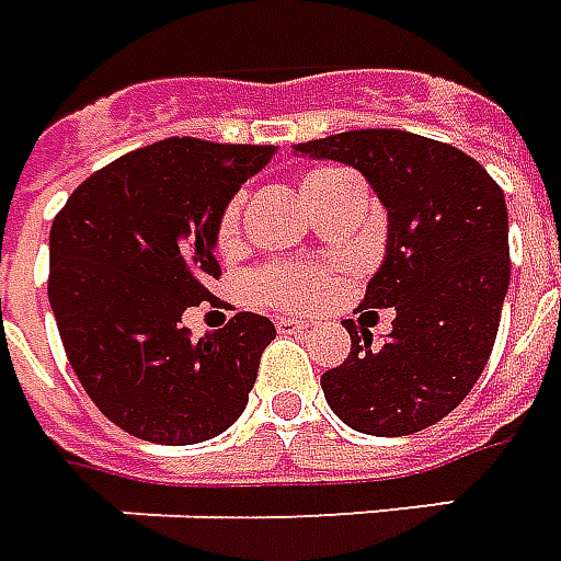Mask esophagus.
Masks as SVG:
<instances>
[{"mask_svg":"<svg viewBox=\"0 0 561 561\" xmlns=\"http://www.w3.org/2000/svg\"><path fill=\"white\" fill-rule=\"evenodd\" d=\"M274 325H277V332H280V335H299V332L308 329V323L299 320V317H277Z\"/></svg>","mask_w":561,"mask_h":561,"instance_id":"esophagus-1","label":"esophagus"}]
</instances>
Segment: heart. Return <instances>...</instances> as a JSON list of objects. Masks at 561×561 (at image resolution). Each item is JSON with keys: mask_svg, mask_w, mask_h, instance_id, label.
Listing matches in <instances>:
<instances>
[{"mask_svg": "<svg viewBox=\"0 0 561 561\" xmlns=\"http://www.w3.org/2000/svg\"><path fill=\"white\" fill-rule=\"evenodd\" d=\"M332 169L311 172L301 181V196L308 198L320 184L332 178ZM241 214H244V196L238 193L226 202L224 214L217 220V241L220 248H232L241 236ZM335 289V280L325 268L317 265H268L250 277V299L260 305H277V308H317L323 305Z\"/></svg>", "mask_w": 561, "mask_h": 561, "instance_id": "1", "label": "heart"}]
</instances>
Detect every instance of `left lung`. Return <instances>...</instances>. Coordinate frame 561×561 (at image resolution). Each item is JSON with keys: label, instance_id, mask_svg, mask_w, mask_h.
<instances>
[{"label": "left lung", "instance_id": "left-lung-1", "mask_svg": "<svg viewBox=\"0 0 561 561\" xmlns=\"http://www.w3.org/2000/svg\"><path fill=\"white\" fill-rule=\"evenodd\" d=\"M296 157L353 165L387 208V250L365 308H392V332L344 320L351 356L320 377L341 423L399 438L435 426L490 363L511 284L502 186L468 153L401 129H356L296 145Z\"/></svg>", "mask_w": 561, "mask_h": 561}]
</instances>
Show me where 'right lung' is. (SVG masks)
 <instances>
[{
    "label": "right lung",
    "instance_id": "1",
    "mask_svg": "<svg viewBox=\"0 0 561 561\" xmlns=\"http://www.w3.org/2000/svg\"><path fill=\"white\" fill-rule=\"evenodd\" d=\"M272 145L165 138L90 174L50 226L47 299L69 365L114 426L153 444L217 438L244 414L274 325L236 313L193 341L217 220Z\"/></svg>",
    "mask_w": 561,
    "mask_h": 561
}]
</instances>
